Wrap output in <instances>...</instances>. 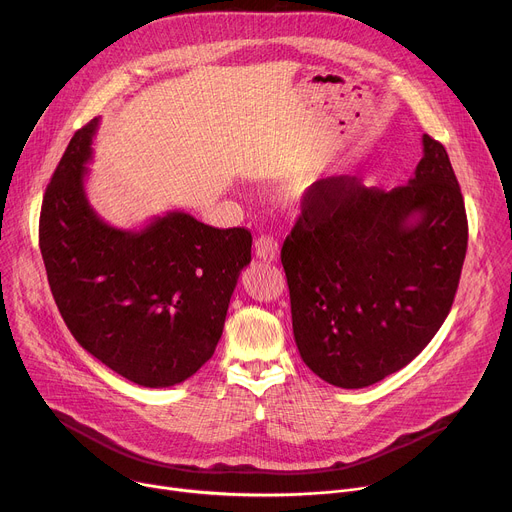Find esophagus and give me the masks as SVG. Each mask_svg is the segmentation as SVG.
I'll return each instance as SVG.
<instances>
[{
    "label": "esophagus",
    "instance_id": "1",
    "mask_svg": "<svg viewBox=\"0 0 512 512\" xmlns=\"http://www.w3.org/2000/svg\"><path fill=\"white\" fill-rule=\"evenodd\" d=\"M255 255L263 261H277L280 257V245L273 237H259L255 241Z\"/></svg>",
    "mask_w": 512,
    "mask_h": 512
}]
</instances>
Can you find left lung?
<instances>
[{
    "label": "left lung",
    "mask_w": 512,
    "mask_h": 512,
    "mask_svg": "<svg viewBox=\"0 0 512 512\" xmlns=\"http://www.w3.org/2000/svg\"><path fill=\"white\" fill-rule=\"evenodd\" d=\"M304 204L282 247L300 357L337 388L371 386L421 353L451 310L468 218L449 155L423 134L402 188L339 175Z\"/></svg>",
    "instance_id": "1"
}]
</instances>
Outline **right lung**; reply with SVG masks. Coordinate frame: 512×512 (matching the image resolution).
<instances>
[{"instance_id": "1", "label": "right lung", "mask_w": 512, "mask_h": 512, "mask_svg": "<svg viewBox=\"0 0 512 512\" xmlns=\"http://www.w3.org/2000/svg\"><path fill=\"white\" fill-rule=\"evenodd\" d=\"M98 124L73 134L46 185L42 261L75 341L122 378L169 388L214 355L253 239L247 228H214L177 210L141 230L104 222L83 183Z\"/></svg>"}]
</instances>
